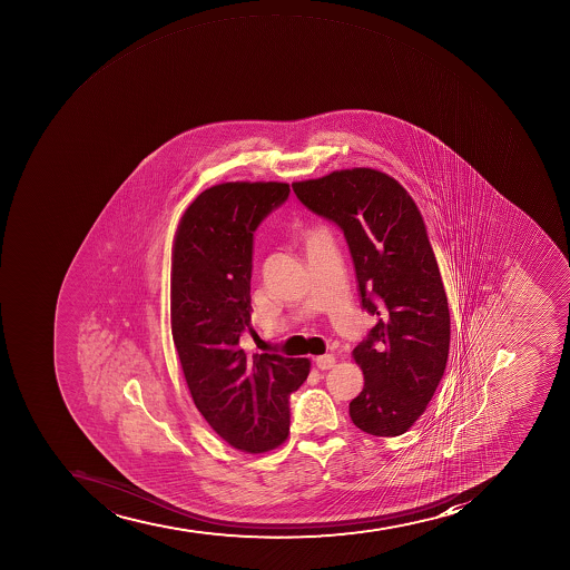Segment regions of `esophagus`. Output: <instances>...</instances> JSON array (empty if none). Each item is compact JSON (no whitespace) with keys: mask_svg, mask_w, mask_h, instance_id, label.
<instances>
[{"mask_svg":"<svg viewBox=\"0 0 570 570\" xmlns=\"http://www.w3.org/2000/svg\"><path fill=\"white\" fill-rule=\"evenodd\" d=\"M315 364H317V368L330 370L335 366V357L326 353V355H321V357L315 358Z\"/></svg>","mask_w":570,"mask_h":570,"instance_id":"esophagus-1","label":"esophagus"}]
</instances>
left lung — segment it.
<instances>
[{"label":"left lung","mask_w":570,"mask_h":570,"mask_svg":"<svg viewBox=\"0 0 570 570\" xmlns=\"http://www.w3.org/2000/svg\"><path fill=\"white\" fill-rule=\"evenodd\" d=\"M292 187L309 212L341 227L361 306L377 317L353 350L364 389L350 417L370 435H401L423 415L449 361V298L423 217L397 180L370 167Z\"/></svg>","instance_id":"1"}]
</instances>
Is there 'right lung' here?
<instances>
[{"instance_id": "add662e5", "label": "right lung", "mask_w": 570, "mask_h": 570, "mask_svg": "<svg viewBox=\"0 0 570 570\" xmlns=\"http://www.w3.org/2000/svg\"><path fill=\"white\" fill-rule=\"evenodd\" d=\"M289 197L283 181L202 191L178 224L171 266L173 343L198 412L233 449L263 453L289 432V395L307 358L243 350L252 327L253 235Z\"/></svg>"}]
</instances>
